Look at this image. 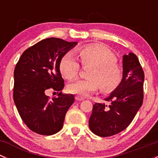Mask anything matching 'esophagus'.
I'll return each instance as SVG.
<instances>
[{"label":"esophagus","mask_w":158,"mask_h":158,"mask_svg":"<svg viewBox=\"0 0 158 158\" xmlns=\"http://www.w3.org/2000/svg\"><path fill=\"white\" fill-rule=\"evenodd\" d=\"M75 98H76V100H77V101H82V100H84V97L79 96V95H76Z\"/></svg>","instance_id":"obj_1"}]
</instances>
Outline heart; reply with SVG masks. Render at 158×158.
Wrapping results in <instances>:
<instances>
[{
	"mask_svg": "<svg viewBox=\"0 0 158 158\" xmlns=\"http://www.w3.org/2000/svg\"><path fill=\"white\" fill-rule=\"evenodd\" d=\"M77 55L82 66H89L86 72L88 79L71 82L68 85L70 93L85 96L99 88L105 93H110L120 85L123 73L114 53L106 46L99 44L85 46L77 49ZM79 69V64L71 54L62 57L60 70L63 77L74 79Z\"/></svg>",
	"mask_w": 158,
	"mask_h": 158,
	"instance_id": "1",
	"label": "heart"
}]
</instances>
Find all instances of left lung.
Here are the masks:
<instances>
[{"instance_id": "obj_1", "label": "left lung", "mask_w": 158, "mask_h": 158, "mask_svg": "<svg viewBox=\"0 0 158 158\" xmlns=\"http://www.w3.org/2000/svg\"><path fill=\"white\" fill-rule=\"evenodd\" d=\"M144 73L138 57L129 52L123 56V78L120 85L106 98L105 103H95L89 125L100 137L120 133L128 126L136 115L144 99Z\"/></svg>"}]
</instances>
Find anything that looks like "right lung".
Listing matches in <instances>:
<instances>
[{
    "label": "right lung",
    "instance_id": "add662e5",
    "mask_svg": "<svg viewBox=\"0 0 158 158\" xmlns=\"http://www.w3.org/2000/svg\"><path fill=\"white\" fill-rule=\"evenodd\" d=\"M76 44L56 37L44 39L27 49L16 65L14 103L23 122L35 133L52 135L63 128L74 95L62 93L64 80L60 62ZM51 88L60 92L50 100L45 92Z\"/></svg>",
    "mask_w": 158,
    "mask_h": 158
}]
</instances>
